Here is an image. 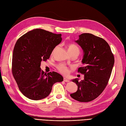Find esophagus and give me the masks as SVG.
<instances>
[{
  "label": "esophagus",
  "mask_w": 126,
  "mask_h": 126,
  "mask_svg": "<svg viewBox=\"0 0 126 126\" xmlns=\"http://www.w3.org/2000/svg\"><path fill=\"white\" fill-rule=\"evenodd\" d=\"M63 81H65V82H69V79H66V78H63Z\"/></svg>",
  "instance_id": "34e87169"
}]
</instances>
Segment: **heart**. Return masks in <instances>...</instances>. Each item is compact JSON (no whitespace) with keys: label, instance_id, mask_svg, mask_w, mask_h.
<instances>
[{"label":"heart","instance_id":"heart-1","mask_svg":"<svg viewBox=\"0 0 126 126\" xmlns=\"http://www.w3.org/2000/svg\"><path fill=\"white\" fill-rule=\"evenodd\" d=\"M67 47H68V50L70 54L74 52L79 53V48L78 46L75 44H69L68 45V46H67ZM57 48V47H56L54 49L52 54L54 52V51H56ZM57 68L58 71L64 75H68L70 71V69L69 67H68L66 65H65V64H63V63H61V64H59V65H58L57 67Z\"/></svg>","mask_w":126,"mask_h":126}]
</instances>
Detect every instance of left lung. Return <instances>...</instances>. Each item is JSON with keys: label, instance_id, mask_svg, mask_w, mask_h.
I'll return each instance as SVG.
<instances>
[{"label": "left lung", "instance_id": "obj_1", "mask_svg": "<svg viewBox=\"0 0 126 126\" xmlns=\"http://www.w3.org/2000/svg\"><path fill=\"white\" fill-rule=\"evenodd\" d=\"M76 42L84 53L82 61L84 66L78 70L84 78L79 82L73 79L78 88L70 95L79 102H91L103 93L108 84L114 63V55L105 40L91 33H82Z\"/></svg>", "mask_w": 126, "mask_h": 126}]
</instances>
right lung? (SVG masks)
<instances>
[{
	"instance_id": "add662e5",
	"label": "right lung",
	"mask_w": 126,
	"mask_h": 126,
	"mask_svg": "<svg viewBox=\"0 0 126 126\" xmlns=\"http://www.w3.org/2000/svg\"><path fill=\"white\" fill-rule=\"evenodd\" d=\"M61 34L42 29L27 32L17 39L12 57V72L20 91L32 100L48 96L53 85L63 78L57 72L47 74L41 70L42 61L50 58L53 49L61 42Z\"/></svg>"
}]
</instances>
